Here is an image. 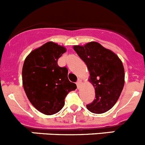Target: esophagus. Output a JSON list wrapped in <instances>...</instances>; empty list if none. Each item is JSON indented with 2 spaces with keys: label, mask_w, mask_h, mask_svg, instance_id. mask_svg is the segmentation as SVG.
I'll use <instances>...</instances> for the list:
<instances>
[{
  "label": "esophagus",
  "mask_w": 145,
  "mask_h": 145,
  "mask_svg": "<svg viewBox=\"0 0 145 145\" xmlns=\"http://www.w3.org/2000/svg\"><path fill=\"white\" fill-rule=\"evenodd\" d=\"M80 84H81V80H78V81L76 82V85H77V87H78V88H79V87H80Z\"/></svg>",
  "instance_id": "esophagus-1"
}]
</instances>
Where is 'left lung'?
I'll use <instances>...</instances> for the list:
<instances>
[{"label": "left lung", "mask_w": 145, "mask_h": 145, "mask_svg": "<svg viewBox=\"0 0 145 145\" xmlns=\"http://www.w3.org/2000/svg\"><path fill=\"white\" fill-rule=\"evenodd\" d=\"M74 50L87 65L89 81L95 88L96 99L87 105L88 110L101 114L110 110L118 99L125 83L122 61L115 53L97 42L74 46Z\"/></svg>", "instance_id": "left-lung-1"}]
</instances>
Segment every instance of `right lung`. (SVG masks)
Returning a JSON list of instances; mask_svg holds the SVG:
<instances>
[{"label": "right lung", "instance_id": "add662e5", "mask_svg": "<svg viewBox=\"0 0 145 145\" xmlns=\"http://www.w3.org/2000/svg\"><path fill=\"white\" fill-rule=\"evenodd\" d=\"M65 52L64 46L48 42L30 52L23 65L22 84L27 97L45 115L61 110L67 93L77 88L68 80L67 69L57 64Z\"/></svg>", "mask_w": 145, "mask_h": 145}]
</instances>
